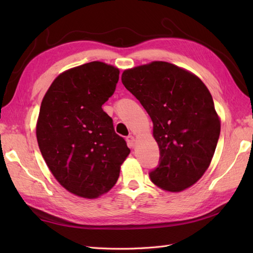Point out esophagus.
<instances>
[{
	"instance_id": "esophagus-1",
	"label": "esophagus",
	"mask_w": 253,
	"mask_h": 253,
	"mask_svg": "<svg viewBox=\"0 0 253 253\" xmlns=\"http://www.w3.org/2000/svg\"><path fill=\"white\" fill-rule=\"evenodd\" d=\"M126 140H127L128 147H129V148H135V146H136V138L135 137H133V136H128Z\"/></svg>"
}]
</instances>
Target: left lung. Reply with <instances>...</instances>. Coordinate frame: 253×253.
<instances>
[{"instance_id":"left-lung-1","label":"left lung","mask_w":253,"mask_h":253,"mask_svg":"<svg viewBox=\"0 0 253 253\" xmlns=\"http://www.w3.org/2000/svg\"><path fill=\"white\" fill-rule=\"evenodd\" d=\"M122 83L153 123L161 158L151 181L170 192L195 185L211 164L221 132L207 85L191 72L162 61L125 69Z\"/></svg>"}]
</instances>
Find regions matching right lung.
Segmentation results:
<instances>
[{
  "label": "right lung",
  "instance_id": "add662e5",
  "mask_svg": "<svg viewBox=\"0 0 253 253\" xmlns=\"http://www.w3.org/2000/svg\"><path fill=\"white\" fill-rule=\"evenodd\" d=\"M118 78L117 67L90 62L58 75L41 102L39 149L55 179L75 196L95 199L109 192L130 153L102 110Z\"/></svg>",
  "mask_w": 253,
  "mask_h": 253
}]
</instances>
